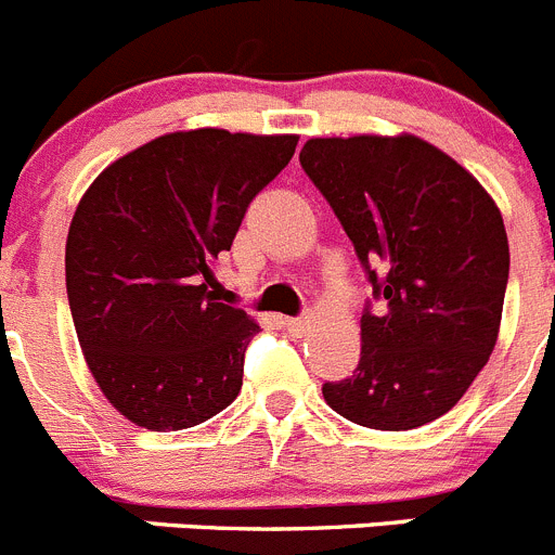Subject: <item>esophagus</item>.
I'll list each match as a JSON object with an SVG mask.
<instances>
[{"label":"esophagus","mask_w":555,"mask_h":555,"mask_svg":"<svg viewBox=\"0 0 555 555\" xmlns=\"http://www.w3.org/2000/svg\"><path fill=\"white\" fill-rule=\"evenodd\" d=\"M308 324H311V319H308V317H288L286 319V330L292 335H305Z\"/></svg>","instance_id":"34e87169"}]
</instances>
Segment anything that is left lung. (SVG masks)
<instances>
[{
    "mask_svg": "<svg viewBox=\"0 0 555 555\" xmlns=\"http://www.w3.org/2000/svg\"><path fill=\"white\" fill-rule=\"evenodd\" d=\"M299 165L352 238L379 299L360 319L358 369L324 383V401L383 431L440 418L498 340L509 242L495 201L413 134L317 137Z\"/></svg>",
    "mask_w": 555,
    "mask_h": 555,
    "instance_id": "left-lung-1",
    "label": "left lung"
}]
</instances>
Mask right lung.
Wrapping results in <instances>:
<instances>
[{
    "instance_id": "right-lung-1",
    "label": "right lung",
    "mask_w": 555,
    "mask_h": 555,
    "mask_svg": "<svg viewBox=\"0 0 555 555\" xmlns=\"http://www.w3.org/2000/svg\"><path fill=\"white\" fill-rule=\"evenodd\" d=\"M297 140L176 131L112 162L81 195L65 242L70 317L101 393L131 424L190 429L242 390L258 324L220 302L215 267Z\"/></svg>"
}]
</instances>
